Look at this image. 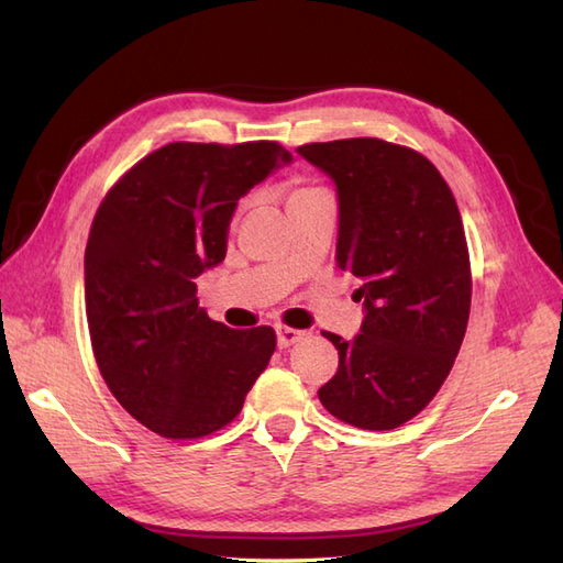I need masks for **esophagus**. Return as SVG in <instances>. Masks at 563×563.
<instances>
[{"label": "esophagus", "mask_w": 563, "mask_h": 563, "mask_svg": "<svg viewBox=\"0 0 563 563\" xmlns=\"http://www.w3.org/2000/svg\"><path fill=\"white\" fill-rule=\"evenodd\" d=\"M275 336H278V345L280 349H288V345L302 341L307 333L300 331V329H290V327H278L275 329Z\"/></svg>", "instance_id": "1"}]
</instances>
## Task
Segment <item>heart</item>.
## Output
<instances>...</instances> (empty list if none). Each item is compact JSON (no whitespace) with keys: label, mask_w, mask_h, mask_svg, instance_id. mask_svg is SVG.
Returning a JSON list of instances; mask_svg holds the SVG:
<instances>
[{"label":"heart","mask_w":563,"mask_h":563,"mask_svg":"<svg viewBox=\"0 0 563 563\" xmlns=\"http://www.w3.org/2000/svg\"><path fill=\"white\" fill-rule=\"evenodd\" d=\"M321 188H314V186H297V188H292V194H290V200H295V198H305V196H312V194H319ZM249 206V202L244 200L242 202V210Z\"/></svg>","instance_id":"b5f03b06"}]
</instances>
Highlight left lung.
<instances>
[{
  "label": "left lung",
  "instance_id": "1",
  "mask_svg": "<svg viewBox=\"0 0 563 563\" xmlns=\"http://www.w3.org/2000/svg\"><path fill=\"white\" fill-rule=\"evenodd\" d=\"M302 157L336 184L341 271L365 319L336 345L324 409L363 430L411 421L450 375L470 321L472 273L457 202L423 154L377 137L312 142Z\"/></svg>",
  "mask_w": 563,
  "mask_h": 563
}]
</instances>
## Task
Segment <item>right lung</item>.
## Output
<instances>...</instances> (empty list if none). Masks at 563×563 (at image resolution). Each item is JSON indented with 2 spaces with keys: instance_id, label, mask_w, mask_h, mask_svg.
<instances>
[{
  "instance_id": "right-lung-1",
  "label": "right lung",
  "mask_w": 563,
  "mask_h": 563,
  "mask_svg": "<svg viewBox=\"0 0 563 563\" xmlns=\"http://www.w3.org/2000/svg\"><path fill=\"white\" fill-rule=\"evenodd\" d=\"M290 162L278 142H172L97 210L84 251L93 355L123 409L162 438H202L234 421L271 361L275 331L212 321L196 278L224 261L239 198Z\"/></svg>"
}]
</instances>
